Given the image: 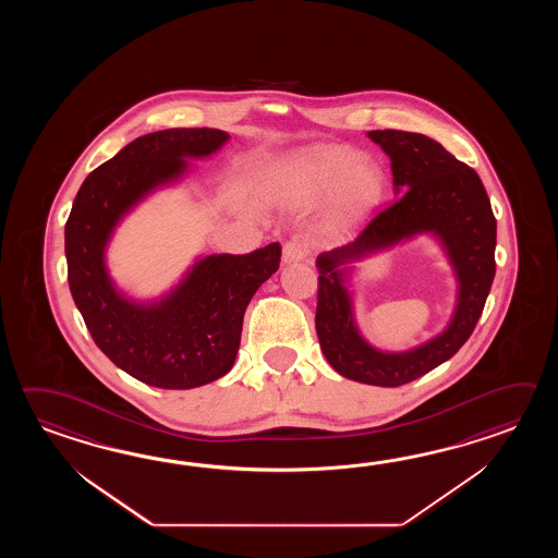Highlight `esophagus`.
<instances>
[{"mask_svg": "<svg viewBox=\"0 0 558 558\" xmlns=\"http://www.w3.org/2000/svg\"><path fill=\"white\" fill-rule=\"evenodd\" d=\"M308 253L307 241L303 238L289 239L283 245V262L295 263L301 262Z\"/></svg>", "mask_w": 558, "mask_h": 558, "instance_id": "34e87169", "label": "esophagus"}]
</instances>
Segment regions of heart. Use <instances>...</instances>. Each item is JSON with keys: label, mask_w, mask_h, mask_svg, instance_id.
Here are the masks:
<instances>
[{"label": "heart", "mask_w": 558, "mask_h": 558, "mask_svg": "<svg viewBox=\"0 0 558 558\" xmlns=\"http://www.w3.org/2000/svg\"><path fill=\"white\" fill-rule=\"evenodd\" d=\"M281 178L299 202H319L331 191L332 217L341 223L365 217L385 193L383 169L344 145H313L296 151L284 161Z\"/></svg>", "instance_id": "b5f03b06"}]
</instances>
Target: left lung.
Masks as SVG:
<instances>
[{"label": "left lung", "mask_w": 558, "mask_h": 558, "mask_svg": "<svg viewBox=\"0 0 558 558\" xmlns=\"http://www.w3.org/2000/svg\"><path fill=\"white\" fill-rule=\"evenodd\" d=\"M391 159L397 199L375 215L355 241L320 253L315 327L323 355L347 379L401 387L449 361L471 337L495 279L497 219L476 171L439 142L411 131H368ZM433 232L448 251L458 280V307L448 329L403 354H385L355 329L352 300L343 287L345 263Z\"/></svg>", "instance_id": "8db88e82"}]
</instances>
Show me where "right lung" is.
<instances>
[{
    "label": "right lung",
    "instance_id": "add662e5",
    "mask_svg": "<svg viewBox=\"0 0 558 558\" xmlns=\"http://www.w3.org/2000/svg\"><path fill=\"white\" fill-rule=\"evenodd\" d=\"M227 140L209 128L137 137L85 178L65 223L70 291L95 344L151 387L195 389L227 375L251 296L279 269V243L250 255H209L154 303L131 301L107 274L106 247L119 221L151 191L183 178L187 157L215 154Z\"/></svg>",
    "mask_w": 558,
    "mask_h": 558
}]
</instances>
